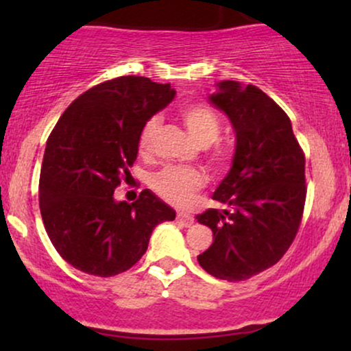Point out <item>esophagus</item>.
Instances as JSON below:
<instances>
[{
  "label": "esophagus",
  "instance_id": "esophagus-1",
  "mask_svg": "<svg viewBox=\"0 0 351 351\" xmlns=\"http://www.w3.org/2000/svg\"><path fill=\"white\" fill-rule=\"evenodd\" d=\"M176 221H178L181 226H184V228L191 226V224L195 223V219H193V217L188 216V215H178V216H176Z\"/></svg>",
  "mask_w": 351,
  "mask_h": 351
}]
</instances>
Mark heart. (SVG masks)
I'll return each instance as SVG.
<instances>
[{
  "label": "heart",
  "mask_w": 351,
  "mask_h": 351,
  "mask_svg": "<svg viewBox=\"0 0 351 351\" xmlns=\"http://www.w3.org/2000/svg\"><path fill=\"white\" fill-rule=\"evenodd\" d=\"M181 119H183V122L186 125L188 132L191 134L193 138L199 145H203V147L211 145L219 136V119H217V115L211 108L203 106V104H191V106L181 108ZM160 122H162L160 117L155 115L152 119H148L147 123L143 125L138 140V147L142 153H147L150 150L153 136H155L160 128ZM208 156L209 163L216 170H221L223 167H226L229 160V150L224 145L215 143L211 147V150H209ZM150 183L152 188L156 191V195L162 196L168 203L184 204L191 199L193 193L201 188L203 176H201L198 170H193V168L168 167L163 168L162 171L155 173L152 176Z\"/></svg>",
  "instance_id": "obj_1"
}]
</instances>
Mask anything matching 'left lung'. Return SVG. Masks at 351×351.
<instances>
[{
	"instance_id": "left-lung-1",
	"label": "left lung",
	"mask_w": 351,
	"mask_h": 351,
	"mask_svg": "<svg viewBox=\"0 0 351 351\" xmlns=\"http://www.w3.org/2000/svg\"><path fill=\"white\" fill-rule=\"evenodd\" d=\"M209 102L231 120L232 167L213 199L228 209L196 216L213 244L198 263L216 279L245 280L272 267L291 247L304 215L305 156L291 119L256 86L217 82Z\"/></svg>"
}]
</instances>
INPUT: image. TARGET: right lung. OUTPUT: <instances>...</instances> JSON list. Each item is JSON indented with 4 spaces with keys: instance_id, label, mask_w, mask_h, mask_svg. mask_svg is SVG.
I'll use <instances>...</instances> for the list:
<instances>
[{
    "instance_id": "right-lung-1",
    "label": "right lung",
    "mask_w": 351,
    "mask_h": 351,
    "mask_svg": "<svg viewBox=\"0 0 351 351\" xmlns=\"http://www.w3.org/2000/svg\"><path fill=\"white\" fill-rule=\"evenodd\" d=\"M175 94L170 84L122 75L88 88L60 115L44 152L39 208L52 245L72 267L97 277L128 271L156 224L175 219L150 189L132 204L114 198L130 178L143 125Z\"/></svg>"
}]
</instances>
